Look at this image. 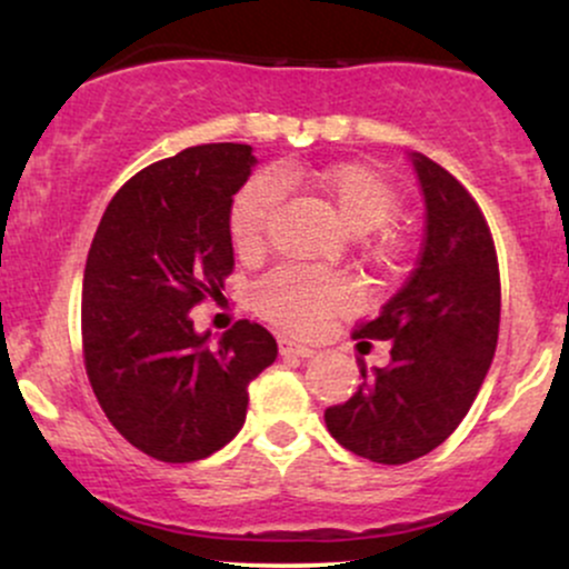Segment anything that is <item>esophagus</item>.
Segmentation results:
<instances>
[{
  "label": "esophagus",
  "instance_id": "1",
  "mask_svg": "<svg viewBox=\"0 0 569 569\" xmlns=\"http://www.w3.org/2000/svg\"><path fill=\"white\" fill-rule=\"evenodd\" d=\"M278 345H280V352H283V356H297V358H310L312 350L310 345H302V342H297V339H291V337H280L278 339Z\"/></svg>",
  "mask_w": 569,
  "mask_h": 569
}]
</instances>
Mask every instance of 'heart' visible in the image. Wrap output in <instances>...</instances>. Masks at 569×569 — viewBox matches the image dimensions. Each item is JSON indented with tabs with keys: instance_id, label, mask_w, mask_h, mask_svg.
<instances>
[{
	"instance_id": "1",
	"label": "heart",
	"mask_w": 569,
	"mask_h": 569,
	"mask_svg": "<svg viewBox=\"0 0 569 569\" xmlns=\"http://www.w3.org/2000/svg\"><path fill=\"white\" fill-rule=\"evenodd\" d=\"M283 184L310 189L352 234H367L388 224L398 211V192L377 168L363 162L339 166H289L278 173ZM276 176L259 173L248 179L230 206V238L240 257L262 251L267 224L280 200ZM352 289L335 272L286 264L264 276L253 289V307L280 329L312 335L329 318L350 310Z\"/></svg>"
}]
</instances>
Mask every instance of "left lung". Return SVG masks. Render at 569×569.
Segmentation results:
<instances>
[{"label":"left lung","mask_w":569,"mask_h":569,"mask_svg":"<svg viewBox=\"0 0 569 569\" xmlns=\"http://www.w3.org/2000/svg\"><path fill=\"white\" fill-rule=\"evenodd\" d=\"M409 160L426 200L420 259L380 316L356 331L390 342V363L358 361L363 382L323 415L345 449L382 466L449 439L485 382L500 326L498 257L479 206L439 162L420 152Z\"/></svg>","instance_id":"1"}]
</instances>
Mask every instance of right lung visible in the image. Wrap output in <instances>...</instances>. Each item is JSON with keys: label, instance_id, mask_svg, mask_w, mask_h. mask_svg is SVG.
<instances>
[{"label": "right lung", "instance_id": "obj_1", "mask_svg": "<svg viewBox=\"0 0 569 569\" xmlns=\"http://www.w3.org/2000/svg\"><path fill=\"white\" fill-rule=\"evenodd\" d=\"M257 158L202 143L143 168L103 211L82 280V348L103 415L143 455L192 462L246 422L248 385L278 358L264 326L213 342L189 310L232 272V194Z\"/></svg>", "mask_w": 569, "mask_h": 569}]
</instances>
